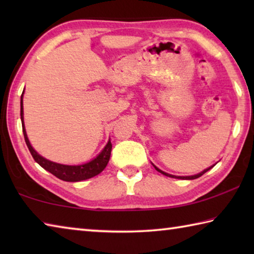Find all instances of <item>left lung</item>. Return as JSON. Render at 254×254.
I'll return each mask as SVG.
<instances>
[{"mask_svg":"<svg viewBox=\"0 0 254 254\" xmlns=\"http://www.w3.org/2000/svg\"><path fill=\"white\" fill-rule=\"evenodd\" d=\"M153 167L154 168H156V170H158L159 173H161L162 175H165V176H167V177H171V178H178V179H196V178H199L200 176H203L206 171H208L210 168H213L214 166H212V167H209V168H207V169H205L204 171H201V173H199V174H197V175H194V176H188V177H178V176H174V175H169V174H167V173H165V171H162V170H160L159 168H157L156 166L153 165Z\"/></svg>","mask_w":254,"mask_h":254,"instance_id":"left-lung-1","label":"left lung"}]
</instances>
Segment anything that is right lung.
I'll return each mask as SVG.
<instances>
[{
  "label": "right lung",
  "instance_id": "add662e5",
  "mask_svg": "<svg viewBox=\"0 0 254 254\" xmlns=\"http://www.w3.org/2000/svg\"><path fill=\"white\" fill-rule=\"evenodd\" d=\"M21 121H22V130H23L24 140H25V143L28 145L30 153L32 154L34 160H36V162L39 163L42 168L46 169L47 171H49V173L56 176L57 178L65 180V182H81V180L89 179L94 177V176L102 173V171L105 169V167L107 166V162L110 160L111 151H112L111 140L107 142L105 148L103 149V151L98 154L95 159H93L92 161L84 163V165H79V166L60 165V163H56V162L47 160V159H45L44 157H41L40 154H38L31 147V144H30L27 133H25V128L23 124L22 96H21Z\"/></svg>",
  "mask_w": 254,
  "mask_h": 254
}]
</instances>
